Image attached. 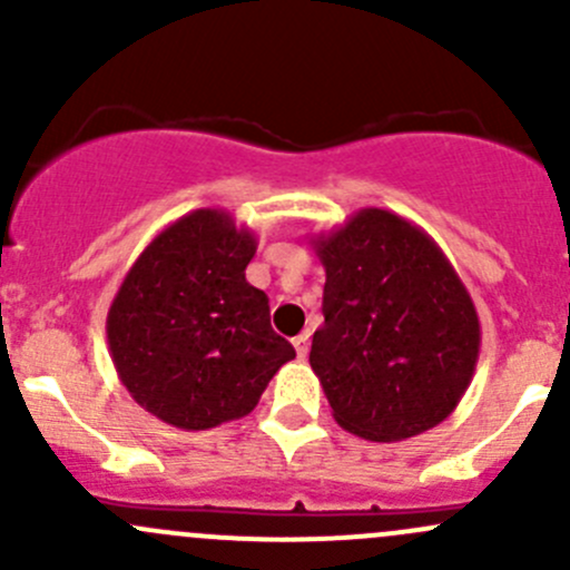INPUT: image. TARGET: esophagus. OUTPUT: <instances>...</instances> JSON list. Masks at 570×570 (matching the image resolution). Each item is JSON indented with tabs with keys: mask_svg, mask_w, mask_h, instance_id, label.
Listing matches in <instances>:
<instances>
[{
	"mask_svg": "<svg viewBox=\"0 0 570 570\" xmlns=\"http://www.w3.org/2000/svg\"><path fill=\"white\" fill-rule=\"evenodd\" d=\"M292 344H295L297 358H306V355H308V333H301V336H295V338H292Z\"/></svg>",
	"mask_w": 570,
	"mask_h": 570,
	"instance_id": "obj_1",
	"label": "esophagus"
}]
</instances>
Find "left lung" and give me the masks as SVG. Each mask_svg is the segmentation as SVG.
Here are the masks:
<instances>
[{
  "instance_id": "left-lung-1",
  "label": "left lung",
  "mask_w": 570,
  "mask_h": 570,
  "mask_svg": "<svg viewBox=\"0 0 570 570\" xmlns=\"http://www.w3.org/2000/svg\"><path fill=\"white\" fill-rule=\"evenodd\" d=\"M312 245L325 267V325L308 364L338 428L392 444L444 422L480 358V317L444 250L375 206Z\"/></svg>"
}]
</instances>
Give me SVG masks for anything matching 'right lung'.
I'll return each instance as SVG.
<instances>
[{
	"mask_svg": "<svg viewBox=\"0 0 570 570\" xmlns=\"http://www.w3.org/2000/svg\"><path fill=\"white\" fill-rule=\"evenodd\" d=\"M256 234L195 209L137 256L107 312V344L131 400L178 430L248 416L295 347L245 278Z\"/></svg>",
	"mask_w": 570,
	"mask_h": 570,
	"instance_id": "right-lung-1",
	"label": "right lung"
}]
</instances>
